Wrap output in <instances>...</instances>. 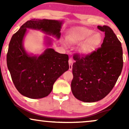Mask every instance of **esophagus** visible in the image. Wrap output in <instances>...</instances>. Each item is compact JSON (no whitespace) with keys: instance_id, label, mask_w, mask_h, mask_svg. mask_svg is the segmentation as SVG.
<instances>
[{"instance_id":"obj_1","label":"esophagus","mask_w":129,"mask_h":129,"mask_svg":"<svg viewBox=\"0 0 129 129\" xmlns=\"http://www.w3.org/2000/svg\"><path fill=\"white\" fill-rule=\"evenodd\" d=\"M69 70H72V66H73V61L72 60V59H69Z\"/></svg>"}]
</instances>
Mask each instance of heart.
Here are the masks:
<instances>
[{"mask_svg":"<svg viewBox=\"0 0 129 129\" xmlns=\"http://www.w3.org/2000/svg\"><path fill=\"white\" fill-rule=\"evenodd\" d=\"M69 39L74 44H78L85 40L81 44L80 49L84 54H89L100 45L102 38L99 33H94L92 29L78 27L72 30Z\"/></svg>","mask_w":129,"mask_h":129,"instance_id":"1","label":"heart"}]
</instances>
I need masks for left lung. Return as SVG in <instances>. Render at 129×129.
Listing matches in <instances>:
<instances>
[{"instance_id":"8db88e82","label":"left lung","mask_w":129,"mask_h":129,"mask_svg":"<svg viewBox=\"0 0 129 129\" xmlns=\"http://www.w3.org/2000/svg\"><path fill=\"white\" fill-rule=\"evenodd\" d=\"M105 33L101 46L89 54H74L71 88L76 98L98 101L110 92L123 67L121 43L110 27L98 26Z\"/></svg>"}]
</instances>
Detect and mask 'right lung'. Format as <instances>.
Returning a JSON list of instances; mask_svg holds the SVG:
<instances>
[{
	"instance_id": "add662e5",
	"label": "right lung",
	"mask_w": 129,
	"mask_h": 129,
	"mask_svg": "<svg viewBox=\"0 0 129 129\" xmlns=\"http://www.w3.org/2000/svg\"><path fill=\"white\" fill-rule=\"evenodd\" d=\"M62 22L48 19H31L13 35L7 55V67L16 89L31 99L42 98L51 93L56 79L69 69V56L48 48L39 57L29 56L22 41L26 28L41 29L60 36Z\"/></svg>"
}]
</instances>
